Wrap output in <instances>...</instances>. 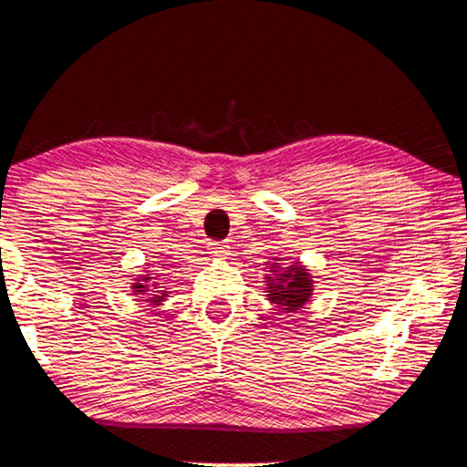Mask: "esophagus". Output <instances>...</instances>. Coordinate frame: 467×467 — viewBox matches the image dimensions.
I'll return each instance as SVG.
<instances>
[{
    "mask_svg": "<svg viewBox=\"0 0 467 467\" xmlns=\"http://www.w3.org/2000/svg\"><path fill=\"white\" fill-rule=\"evenodd\" d=\"M210 253H213L214 257H224V254H228V244L221 241L210 243Z\"/></svg>",
    "mask_w": 467,
    "mask_h": 467,
    "instance_id": "esophagus-1",
    "label": "esophagus"
}]
</instances>
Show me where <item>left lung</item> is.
I'll use <instances>...</instances> for the list:
<instances>
[{"label": "left lung", "instance_id": "obj_1", "mask_svg": "<svg viewBox=\"0 0 467 467\" xmlns=\"http://www.w3.org/2000/svg\"><path fill=\"white\" fill-rule=\"evenodd\" d=\"M273 269L279 273L277 283H269L267 294L273 304L285 306L289 312H296L312 296V281L306 269L299 265H291L287 269H279V265H273ZM271 281V277H267Z\"/></svg>", "mask_w": 467, "mask_h": 467}]
</instances>
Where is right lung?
<instances>
[{
	"instance_id": "obj_1",
	"label": "right lung",
	"mask_w": 467,
	"mask_h": 467,
	"mask_svg": "<svg viewBox=\"0 0 467 467\" xmlns=\"http://www.w3.org/2000/svg\"><path fill=\"white\" fill-rule=\"evenodd\" d=\"M145 279H150V277H145ZM133 287H135V291H140L141 296H143V294H148V291H150V289H148V285H143V283H135ZM161 297H163V296H155L153 299H145V301H151V304H158V301H161Z\"/></svg>"
}]
</instances>
